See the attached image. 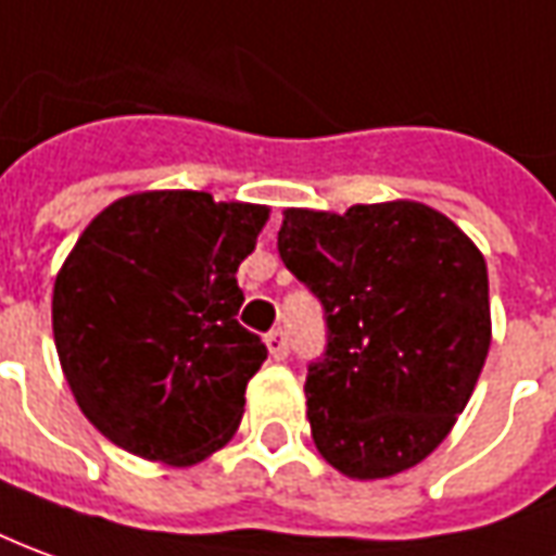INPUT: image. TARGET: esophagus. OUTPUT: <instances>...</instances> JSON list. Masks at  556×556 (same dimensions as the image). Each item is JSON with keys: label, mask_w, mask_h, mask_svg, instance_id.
<instances>
[{"label": "esophagus", "mask_w": 556, "mask_h": 556, "mask_svg": "<svg viewBox=\"0 0 556 556\" xmlns=\"http://www.w3.org/2000/svg\"><path fill=\"white\" fill-rule=\"evenodd\" d=\"M267 349H270V355L277 361H282L289 355V333L282 331V328H274V331L267 333Z\"/></svg>", "instance_id": "esophagus-1"}]
</instances>
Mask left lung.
<instances>
[{"label":"left lung","instance_id":"1","mask_svg":"<svg viewBox=\"0 0 556 556\" xmlns=\"http://www.w3.org/2000/svg\"><path fill=\"white\" fill-rule=\"evenodd\" d=\"M282 265L318 298L325 355L306 367L318 454L349 479H388L433 452L491 349L488 267L418 201L286 211Z\"/></svg>","mask_w":556,"mask_h":556}]
</instances>
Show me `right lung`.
<instances>
[{
    "label": "right lung",
    "instance_id": "add662e5",
    "mask_svg": "<svg viewBox=\"0 0 556 556\" xmlns=\"http://www.w3.org/2000/svg\"><path fill=\"white\" fill-rule=\"evenodd\" d=\"M262 204L207 192H138L104 207L53 286V340L80 413L126 452L192 467L243 418L267 358L240 325V262Z\"/></svg>",
    "mask_w": 556,
    "mask_h": 556
}]
</instances>
